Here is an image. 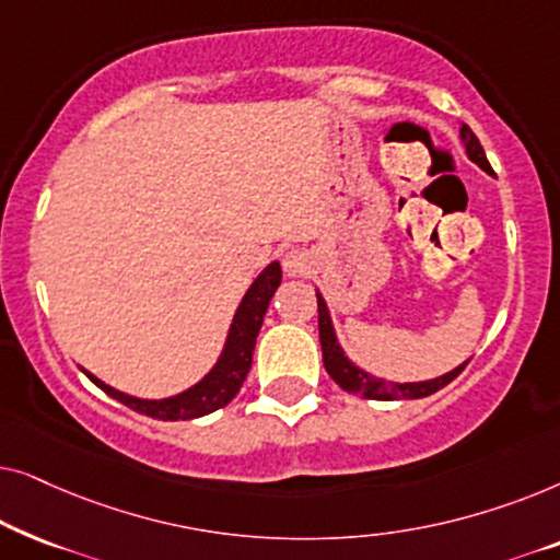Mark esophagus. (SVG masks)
<instances>
[{"instance_id": "1", "label": "esophagus", "mask_w": 560, "mask_h": 560, "mask_svg": "<svg viewBox=\"0 0 560 560\" xmlns=\"http://www.w3.org/2000/svg\"><path fill=\"white\" fill-rule=\"evenodd\" d=\"M282 267H285L288 275H305L311 270L308 255H305V252H301V249L288 252L285 259H282Z\"/></svg>"}]
</instances>
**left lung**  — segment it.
Listing matches in <instances>:
<instances>
[{
	"label": "left lung",
	"mask_w": 560,
	"mask_h": 560,
	"mask_svg": "<svg viewBox=\"0 0 560 560\" xmlns=\"http://www.w3.org/2000/svg\"><path fill=\"white\" fill-rule=\"evenodd\" d=\"M462 137L466 142V152H469V158L477 163L479 167H485L487 173H492V165H489V160L485 155V148H481L477 135L471 132L469 127H462ZM318 298V336H320V349H324V366L326 372L331 374V380L339 385L341 389H347V393H354V395H362V397H370V400H418V397H428L433 393H439L441 387H446L451 380H456L458 374L464 372V366L469 362H464L462 366H456L454 372L443 374V377H435V380H428V382H385V380H377V377H370V374L359 370L349 362L347 357H343V351L339 343H336V334L331 328V318H328V311H326V303L324 298Z\"/></svg>",
	"instance_id": "1"
}]
</instances>
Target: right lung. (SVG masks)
Wrapping results in <instances>:
<instances>
[{"label": "right lung", "instance_id": "right-lung-1", "mask_svg": "<svg viewBox=\"0 0 560 560\" xmlns=\"http://www.w3.org/2000/svg\"><path fill=\"white\" fill-rule=\"evenodd\" d=\"M280 280V265L272 262L255 282H252L247 295H244L240 308H236L232 331H229L224 354H221L219 364L213 366L196 387L186 389V393L167 397V400H140V397H129L125 393H119V389L104 385L102 380H96L94 374L86 372L89 380L94 382L96 387H102L106 395L114 397V400L142 412V416L158 420H190L224 408V405L232 402V397L240 393L242 382L247 380L259 326H262L267 305H270V298L275 290H278Z\"/></svg>", "mask_w": 560, "mask_h": 560}]
</instances>
